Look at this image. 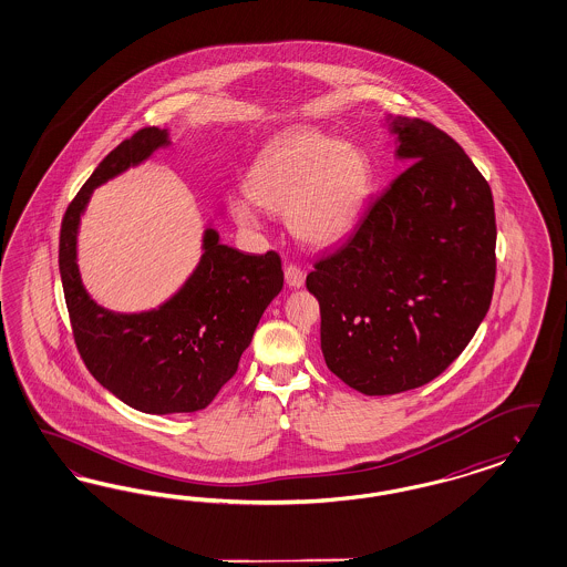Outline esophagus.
<instances>
[{
	"instance_id": "1",
	"label": "esophagus",
	"mask_w": 567,
	"mask_h": 567,
	"mask_svg": "<svg viewBox=\"0 0 567 567\" xmlns=\"http://www.w3.org/2000/svg\"><path fill=\"white\" fill-rule=\"evenodd\" d=\"M285 280H287L289 287L299 289V287H303V282H306V274H303V270H301L299 266L287 264V266H285Z\"/></svg>"
}]
</instances>
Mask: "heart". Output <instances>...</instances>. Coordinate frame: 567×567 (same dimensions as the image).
Wrapping results in <instances>:
<instances>
[{
	"label": "heart",
	"mask_w": 567,
	"mask_h": 567,
	"mask_svg": "<svg viewBox=\"0 0 567 567\" xmlns=\"http://www.w3.org/2000/svg\"><path fill=\"white\" fill-rule=\"evenodd\" d=\"M369 188L371 167L364 153L313 130L272 140L245 177L249 199L266 212L287 215L295 238L312 247H329L352 233ZM250 204L233 198L230 209L236 224L257 230L259 219Z\"/></svg>",
	"instance_id": "b5f03b06"
}]
</instances>
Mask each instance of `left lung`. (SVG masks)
<instances>
[{
  "instance_id": "8db88e82",
  "label": "left lung",
  "mask_w": 567,
  "mask_h": 567,
  "mask_svg": "<svg viewBox=\"0 0 567 567\" xmlns=\"http://www.w3.org/2000/svg\"><path fill=\"white\" fill-rule=\"evenodd\" d=\"M391 132L411 165L306 278L327 367L367 395L446 371L488 312L496 278L486 177L430 121L393 118Z\"/></svg>"
}]
</instances>
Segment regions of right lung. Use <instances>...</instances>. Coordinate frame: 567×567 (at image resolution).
Returning a JSON list of instances; mask_svg holds the SVG:
<instances>
[{
    "mask_svg": "<svg viewBox=\"0 0 567 567\" xmlns=\"http://www.w3.org/2000/svg\"><path fill=\"white\" fill-rule=\"evenodd\" d=\"M169 144L167 130L144 127L102 158L60 226L59 266L79 353L102 388L148 414L203 411L238 369L264 310L280 293V255L240 254L203 236L193 276L156 310H104L83 289L78 268V228L94 188Z\"/></svg>",
    "mask_w": 567,
    "mask_h": 567,
    "instance_id": "1",
    "label": "right lung"
}]
</instances>
